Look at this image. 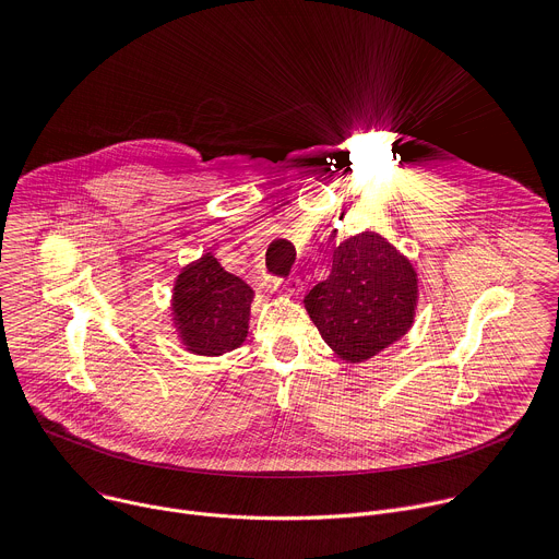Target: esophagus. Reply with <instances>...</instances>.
Returning a JSON list of instances; mask_svg holds the SVG:
<instances>
[{"label":"esophagus","mask_w":559,"mask_h":559,"mask_svg":"<svg viewBox=\"0 0 559 559\" xmlns=\"http://www.w3.org/2000/svg\"><path fill=\"white\" fill-rule=\"evenodd\" d=\"M269 286H271V288H277V286H280V280H269ZM282 288H284V293H288L290 297H293V295H299V290H301V280H299V277H288V280L282 284Z\"/></svg>","instance_id":"1"}]
</instances>
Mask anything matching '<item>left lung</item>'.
<instances>
[{
    "instance_id": "left-lung-1",
    "label": "left lung",
    "mask_w": 559,
    "mask_h": 559,
    "mask_svg": "<svg viewBox=\"0 0 559 559\" xmlns=\"http://www.w3.org/2000/svg\"><path fill=\"white\" fill-rule=\"evenodd\" d=\"M416 271L379 234L366 231L332 253V271L304 299L323 342L350 364L374 357L412 328Z\"/></svg>"
}]
</instances>
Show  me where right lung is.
Listing matches in <instances>:
<instances>
[{"label": "right lung", "mask_w": 559, "mask_h": 559, "mask_svg": "<svg viewBox=\"0 0 559 559\" xmlns=\"http://www.w3.org/2000/svg\"><path fill=\"white\" fill-rule=\"evenodd\" d=\"M251 301V286L213 255L189 264L174 286V314L187 350L217 357L240 348L249 332Z\"/></svg>", "instance_id": "1"}]
</instances>
